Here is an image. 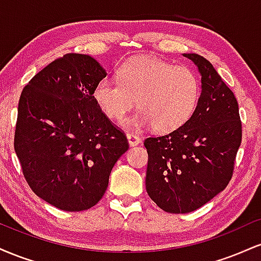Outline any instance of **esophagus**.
<instances>
[{
    "instance_id": "esophagus-1",
    "label": "esophagus",
    "mask_w": 261,
    "mask_h": 261,
    "mask_svg": "<svg viewBox=\"0 0 261 261\" xmlns=\"http://www.w3.org/2000/svg\"><path fill=\"white\" fill-rule=\"evenodd\" d=\"M126 137H127V141H128V145H130L131 147L140 145V143H141V139H140L139 136H137V135L127 134Z\"/></svg>"
}]
</instances>
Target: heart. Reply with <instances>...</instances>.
<instances>
[{
	"instance_id": "obj_1",
	"label": "heart",
	"mask_w": 261,
	"mask_h": 261,
	"mask_svg": "<svg viewBox=\"0 0 261 261\" xmlns=\"http://www.w3.org/2000/svg\"><path fill=\"white\" fill-rule=\"evenodd\" d=\"M93 94L101 112L113 120L124 118L137 100L140 109L124 119L121 126L133 130L153 126L160 133H170L194 115L201 82L191 68L142 58L122 65L119 80L99 81Z\"/></svg>"
}]
</instances>
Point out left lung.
Wrapping results in <instances>:
<instances>
[{"mask_svg":"<svg viewBox=\"0 0 261 261\" xmlns=\"http://www.w3.org/2000/svg\"><path fill=\"white\" fill-rule=\"evenodd\" d=\"M201 74V95L184 126L148 137L146 190L158 207L188 214L214 199L232 178L242 142L238 101L211 62L197 54H182Z\"/></svg>","mask_w":261,"mask_h":261,"instance_id":"left-lung-1","label":"left lung"}]
</instances>
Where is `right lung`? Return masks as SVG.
Here are the masks:
<instances>
[{
  "instance_id": "obj_1",
  "label": "right lung",
  "mask_w": 261,
  "mask_h": 261,
  "mask_svg": "<svg viewBox=\"0 0 261 261\" xmlns=\"http://www.w3.org/2000/svg\"><path fill=\"white\" fill-rule=\"evenodd\" d=\"M107 77L89 55L66 54L35 74L18 104L14 151L29 187L64 211H83L103 197L127 139L94 99Z\"/></svg>"
}]
</instances>
